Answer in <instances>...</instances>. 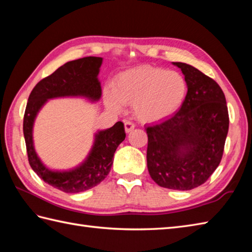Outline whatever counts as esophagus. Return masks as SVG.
I'll return each instance as SVG.
<instances>
[{
    "mask_svg": "<svg viewBox=\"0 0 252 252\" xmlns=\"http://www.w3.org/2000/svg\"><path fill=\"white\" fill-rule=\"evenodd\" d=\"M134 127H135V126H134V123H133V122L127 121V120L125 122V130H126V133H129V132L134 130Z\"/></svg>",
    "mask_w": 252,
    "mask_h": 252,
    "instance_id": "obj_1",
    "label": "esophagus"
}]
</instances>
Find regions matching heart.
<instances>
[{"instance_id":"1","label":"heart","mask_w":252,"mask_h":252,"mask_svg":"<svg viewBox=\"0 0 252 252\" xmlns=\"http://www.w3.org/2000/svg\"><path fill=\"white\" fill-rule=\"evenodd\" d=\"M186 95L187 82L182 73L142 66L118 74L112 91L107 90L104 98L111 110L121 111L123 105H133L141 121L155 122L175 114Z\"/></svg>"}]
</instances>
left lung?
I'll return each instance as SVG.
<instances>
[{
	"label": "left lung",
	"instance_id": "8db88e82",
	"mask_svg": "<svg viewBox=\"0 0 252 252\" xmlns=\"http://www.w3.org/2000/svg\"><path fill=\"white\" fill-rule=\"evenodd\" d=\"M173 65L184 74L187 95L172 117L146 126L147 168L159 186L189 190L205 183L221 162L228 110L215 80L187 63Z\"/></svg>",
	"mask_w": 252,
	"mask_h": 252
}]
</instances>
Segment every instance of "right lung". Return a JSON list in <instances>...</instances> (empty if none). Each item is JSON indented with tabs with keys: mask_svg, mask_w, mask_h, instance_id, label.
<instances>
[{
	"mask_svg": "<svg viewBox=\"0 0 252 252\" xmlns=\"http://www.w3.org/2000/svg\"><path fill=\"white\" fill-rule=\"evenodd\" d=\"M101 63L103 58L94 56L66 63L35 85L27 103L24 136L29 163L45 183L65 192L88 190L108 175L116 149L126 138L125 126L118 121L109 129L96 133L89 156L79 167L68 171H53L42 163L35 153L32 137L33 123L37 112L47 99L81 96L91 101H97L101 96V87L97 78Z\"/></svg>",
	"mask_w": 252,
	"mask_h": 252,
	"instance_id": "obj_1",
	"label": "right lung"
}]
</instances>
